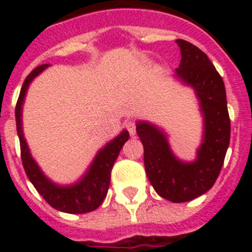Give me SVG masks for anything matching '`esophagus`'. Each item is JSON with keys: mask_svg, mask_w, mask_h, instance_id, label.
Wrapping results in <instances>:
<instances>
[{"mask_svg": "<svg viewBox=\"0 0 252 252\" xmlns=\"http://www.w3.org/2000/svg\"><path fill=\"white\" fill-rule=\"evenodd\" d=\"M126 129H128V132H129V134L133 137L134 134H136V124H134L133 122H128L126 124Z\"/></svg>", "mask_w": 252, "mask_h": 252, "instance_id": "34e87169", "label": "esophagus"}]
</instances>
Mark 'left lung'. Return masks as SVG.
<instances>
[{
  "label": "left lung",
  "mask_w": 252,
  "mask_h": 252,
  "mask_svg": "<svg viewBox=\"0 0 252 252\" xmlns=\"http://www.w3.org/2000/svg\"><path fill=\"white\" fill-rule=\"evenodd\" d=\"M176 43L182 60L174 76L195 90L203 114V142L196 159L180 161L165 132L150 123L137 122L136 130L144 145L146 175L156 192L172 203H186L211 189L219 178L230 142V119L225 85L215 65L189 41L178 39Z\"/></svg>",
  "instance_id": "left-lung-1"
}]
</instances>
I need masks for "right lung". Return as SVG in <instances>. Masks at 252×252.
Here are the masks:
<instances>
[{
    "mask_svg": "<svg viewBox=\"0 0 252 252\" xmlns=\"http://www.w3.org/2000/svg\"><path fill=\"white\" fill-rule=\"evenodd\" d=\"M48 66L49 64L40 65L30 73L22 85L21 94L15 106V122H17V132L21 144L22 163L30 182L33 184L36 191L43 196V199L51 207L57 211L72 213V215L93 212L102 204L106 197L110 187L111 170L123 145L128 141L129 133L128 130H123L118 137L111 140L103 149L99 150L90 167L87 168L85 175L77 183L70 186H60L48 179L30 153L29 145L26 142L23 128H22V108H23L27 89L33 78L39 76Z\"/></svg>",
    "mask_w": 252,
    "mask_h": 252,
    "instance_id": "right-lung-1",
    "label": "right lung"
}]
</instances>
